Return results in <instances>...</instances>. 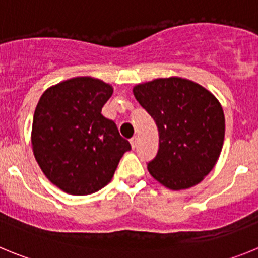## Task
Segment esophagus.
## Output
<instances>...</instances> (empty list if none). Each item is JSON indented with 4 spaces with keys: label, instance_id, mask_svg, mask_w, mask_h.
<instances>
[{
    "label": "esophagus",
    "instance_id": "1",
    "mask_svg": "<svg viewBox=\"0 0 258 258\" xmlns=\"http://www.w3.org/2000/svg\"><path fill=\"white\" fill-rule=\"evenodd\" d=\"M137 143H138L137 137H133V138L131 140V145H132V147H133V149H136V147H137Z\"/></svg>",
    "mask_w": 258,
    "mask_h": 258
}]
</instances>
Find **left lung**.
I'll return each mask as SVG.
<instances>
[{
  "mask_svg": "<svg viewBox=\"0 0 258 258\" xmlns=\"http://www.w3.org/2000/svg\"><path fill=\"white\" fill-rule=\"evenodd\" d=\"M159 131L150 174L170 190L190 188L213 169L225 138V115L217 98L182 77L156 79L133 88Z\"/></svg>",
  "mask_w": 258,
  "mask_h": 258,
  "instance_id": "left-lung-1",
  "label": "left lung"
}]
</instances>
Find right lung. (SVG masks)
<instances>
[{
	"mask_svg": "<svg viewBox=\"0 0 258 258\" xmlns=\"http://www.w3.org/2000/svg\"><path fill=\"white\" fill-rule=\"evenodd\" d=\"M113 89L93 77L50 86L33 115L32 149L47 179L71 195L97 192L111 182L132 149L115 122L102 115Z\"/></svg>",
	"mask_w": 258,
	"mask_h": 258,
	"instance_id": "add662e5",
	"label": "right lung"
}]
</instances>
